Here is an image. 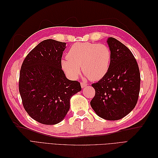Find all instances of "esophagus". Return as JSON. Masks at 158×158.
Listing matches in <instances>:
<instances>
[{"instance_id":"1","label":"esophagus","mask_w":158,"mask_h":158,"mask_svg":"<svg viewBox=\"0 0 158 158\" xmlns=\"http://www.w3.org/2000/svg\"><path fill=\"white\" fill-rule=\"evenodd\" d=\"M80 84H81V87H82V88H84V87H85L87 85V83H85V82H82L80 83Z\"/></svg>"}]
</instances>
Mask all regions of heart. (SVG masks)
I'll return each mask as SVG.
<instances>
[{"label":"heart","mask_w":158,"mask_h":158,"mask_svg":"<svg viewBox=\"0 0 158 158\" xmlns=\"http://www.w3.org/2000/svg\"><path fill=\"white\" fill-rule=\"evenodd\" d=\"M111 61V51L105 44L77 43L72 46L67 58L62 60V67L70 78L75 79L82 68L89 80L97 81L108 73Z\"/></svg>","instance_id":"heart-1"}]
</instances>
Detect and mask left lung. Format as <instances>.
I'll return each instance as SVG.
<instances>
[{"label":"left lung","mask_w":158,"mask_h":158,"mask_svg":"<svg viewBox=\"0 0 158 158\" xmlns=\"http://www.w3.org/2000/svg\"><path fill=\"white\" fill-rule=\"evenodd\" d=\"M111 51L108 73L92 84L95 94L90 105L98 115L109 121L125 117L135 108L139 96L140 74L136 59L127 47L109 37Z\"/></svg>","instance_id":"obj_1"}]
</instances>
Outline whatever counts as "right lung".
I'll list each match as a JSON object with an SVG mask.
<instances>
[{"instance_id": "add662e5", "label": "right lung", "mask_w": 158, "mask_h": 158, "mask_svg": "<svg viewBox=\"0 0 158 158\" xmlns=\"http://www.w3.org/2000/svg\"><path fill=\"white\" fill-rule=\"evenodd\" d=\"M66 44L43 41L27 54L21 66L19 92L23 106L32 118L44 125L63 121L71 97L82 89L79 82L66 78L62 70Z\"/></svg>"}]
</instances>
